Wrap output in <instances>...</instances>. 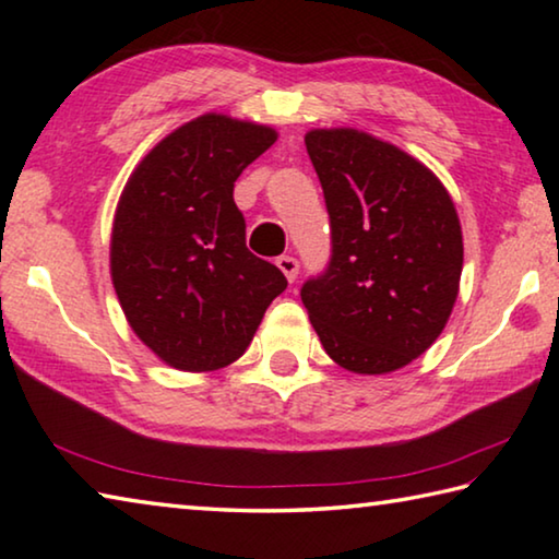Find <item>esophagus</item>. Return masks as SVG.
I'll list each match as a JSON object with an SVG mask.
<instances>
[{"label":"esophagus","instance_id":"34e87169","mask_svg":"<svg viewBox=\"0 0 559 559\" xmlns=\"http://www.w3.org/2000/svg\"><path fill=\"white\" fill-rule=\"evenodd\" d=\"M276 266L283 271V276H286L290 283L298 278V271H300V263H298V259H293V257H281V259L276 261Z\"/></svg>","mask_w":559,"mask_h":559}]
</instances>
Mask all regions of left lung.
I'll list each match as a JSON object with an SVG mask.
<instances>
[{"instance_id": "left-lung-1", "label": "left lung", "mask_w": 559, "mask_h": 559, "mask_svg": "<svg viewBox=\"0 0 559 559\" xmlns=\"http://www.w3.org/2000/svg\"><path fill=\"white\" fill-rule=\"evenodd\" d=\"M330 214L328 269L300 298L325 353L357 374H386L447 328L463 269L461 222L419 159L353 128L306 135Z\"/></svg>"}]
</instances>
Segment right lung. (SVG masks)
Segmentation results:
<instances>
[{"mask_svg": "<svg viewBox=\"0 0 559 559\" xmlns=\"http://www.w3.org/2000/svg\"><path fill=\"white\" fill-rule=\"evenodd\" d=\"M278 132L206 112L150 150L122 189L110 276L128 323L169 367L239 359L288 281L246 249L234 182Z\"/></svg>", "mask_w": 559, "mask_h": 559, "instance_id": "add662e5", "label": "right lung"}]
</instances>
